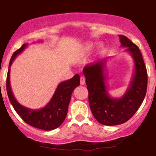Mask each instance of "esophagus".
<instances>
[{
  "instance_id": "34e87169",
  "label": "esophagus",
  "mask_w": 156,
  "mask_h": 156,
  "mask_svg": "<svg viewBox=\"0 0 156 156\" xmlns=\"http://www.w3.org/2000/svg\"><path fill=\"white\" fill-rule=\"evenodd\" d=\"M80 84H81V85H84L85 84V78L84 77H81V78H80Z\"/></svg>"
}]
</instances>
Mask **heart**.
Instances as JSON below:
<instances>
[{"label": "heart", "mask_w": 156, "mask_h": 156, "mask_svg": "<svg viewBox=\"0 0 156 156\" xmlns=\"http://www.w3.org/2000/svg\"><path fill=\"white\" fill-rule=\"evenodd\" d=\"M94 47H95V44L93 43V42H87V43L84 44L83 45L82 48H81V53L84 55L87 54V53H89L90 52L94 49ZM103 48H103V45L100 44L98 48L99 53H101L103 50Z\"/></svg>", "instance_id": "heart-1"}]
</instances>
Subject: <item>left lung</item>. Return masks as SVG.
I'll return each mask as SVG.
<instances>
[{
  "mask_svg": "<svg viewBox=\"0 0 156 156\" xmlns=\"http://www.w3.org/2000/svg\"><path fill=\"white\" fill-rule=\"evenodd\" d=\"M122 48H127L133 58L134 71L126 92L120 98L110 97L106 81L107 58L84 66L88 100L94 117L107 126L118 125L128 121L136 113L144 100L147 89V72L139 48L124 35H119Z\"/></svg>",
  "mask_w": 156,
  "mask_h": 156,
  "instance_id": "8db88e82",
  "label": "left lung"
}]
</instances>
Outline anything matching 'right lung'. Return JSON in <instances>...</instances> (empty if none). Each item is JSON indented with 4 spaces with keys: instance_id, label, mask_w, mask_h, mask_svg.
<instances>
[{
    "instance_id": "obj_1",
    "label": "right lung",
    "mask_w": 156,
    "mask_h": 156,
    "mask_svg": "<svg viewBox=\"0 0 156 156\" xmlns=\"http://www.w3.org/2000/svg\"><path fill=\"white\" fill-rule=\"evenodd\" d=\"M28 46L24 44L14 52L9 63L7 76V92L12 107L26 123L36 128L52 130L60 126L66 117L71 96L75 87L79 86L80 76L76 74L71 79L62 81L58 85L51 100L44 107L39 109H31L20 104L14 97L10 86V66L15 58Z\"/></svg>"
}]
</instances>
